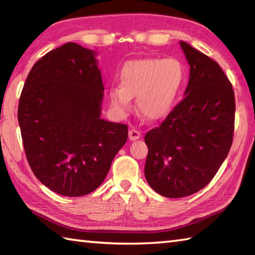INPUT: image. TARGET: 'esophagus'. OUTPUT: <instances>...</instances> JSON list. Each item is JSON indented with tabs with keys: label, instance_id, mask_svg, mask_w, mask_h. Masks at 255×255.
Listing matches in <instances>:
<instances>
[{
	"label": "esophagus",
	"instance_id": "esophagus-1",
	"mask_svg": "<svg viewBox=\"0 0 255 255\" xmlns=\"http://www.w3.org/2000/svg\"><path fill=\"white\" fill-rule=\"evenodd\" d=\"M128 136H129V139L130 140H137L140 138V131H138L137 129H130L128 132Z\"/></svg>",
	"mask_w": 255,
	"mask_h": 255
}]
</instances>
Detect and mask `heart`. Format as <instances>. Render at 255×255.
<instances>
[{
	"label": "heart",
	"instance_id": "heart-1",
	"mask_svg": "<svg viewBox=\"0 0 255 255\" xmlns=\"http://www.w3.org/2000/svg\"><path fill=\"white\" fill-rule=\"evenodd\" d=\"M185 82V68L179 59L144 58L128 62L120 73V88L110 90L111 105L127 111L131 98L148 120L165 118L173 109Z\"/></svg>",
	"mask_w": 255,
	"mask_h": 255
}]
</instances>
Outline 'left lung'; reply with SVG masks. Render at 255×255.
<instances>
[{"mask_svg": "<svg viewBox=\"0 0 255 255\" xmlns=\"http://www.w3.org/2000/svg\"><path fill=\"white\" fill-rule=\"evenodd\" d=\"M180 45L190 65L185 97L145 135V178L167 198L193 195L213 180L231 149L235 124L234 90L221 66L187 42Z\"/></svg>", "mask_w": 255, "mask_h": 255, "instance_id": "obj_1", "label": "left lung"}]
</instances>
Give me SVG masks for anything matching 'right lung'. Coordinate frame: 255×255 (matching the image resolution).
<instances>
[{"label": "right lung", "instance_id": "1", "mask_svg": "<svg viewBox=\"0 0 255 255\" xmlns=\"http://www.w3.org/2000/svg\"><path fill=\"white\" fill-rule=\"evenodd\" d=\"M96 51L67 42L32 66L18 120L28 163L51 191H94L126 144L128 126L101 119L103 84Z\"/></svg>", "mask_w": 255, "mask_h": 255}]
</instances>
